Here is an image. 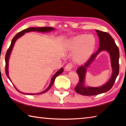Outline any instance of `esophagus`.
<instances>
[{"label":"esophagus","instance_id":"obj_1","mask_svg":"<svg viewBox=\"0 0 126 126\" xmlns=\"http://www.w3.org/2000/svg\"><path fill=\"white\" fill-rule=\"evenodd\" d=\"M73 66H74V65L73 64H72L71 63H69L68 64H66L65 65V70L66 71H70L72 69V68H73Z\"/></svg>","mask_w":126,"mask_h":126}]
</instances>
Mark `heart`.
<instances>
[{"label":"heart","instance_id":"1","mask_svg":"<svg viewBox=\"0 0 126 126\" xmlns=\"http://www.w3.org/2000/svg\"><path fill=\"white\" fill-rule=\"evenodd\" d=\"M96 39L92 34L79 35L69 40L66 44V49L75 51L73 55L75 62L82 63L86 61L94 51Z\"/></svg>","mask_w":126,"mask_h":126}]
</instances>
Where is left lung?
Wrapping results in <instances>:
<instances>
[{
	"label": "left lung",
	"instance_id": "1",
	"mask_svg": "<svg viewBox=\"0 0 126 126\" xmlns=\"http://www.w3.org/2000/svg\"><path fill=\"white\" fill-rule=\"evenodd\" d=\"M99 37L100 46L97 52L91 56L84 65H81L77 69L76 73L79 75V81L75 88L76 92L85 96H92L106 93L113 87L117 76L119 73V50L114 40L107 32L100 30H96ZM102 50L107 51L110 55L111 63L112 68V74L110 79L101 87H92L85 86V74L86 69L98 54Z\"/></svg>",
	"mask_w": 126,
	"mask_h": 126
}]
</instances>
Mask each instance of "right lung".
<instances>
[{"label":"right lung","instance_id":"1","mask_svg":"<svg viewBox=\"0 0 126 126\" xmlns=\"http://www.w3.org/2000/svg\"><path fill=\"white\" fill-rule=\"evenodd\" d=\"M55 29L51 28V27H41V28H29L28 29H26L25 30H23L22 31L19 32H18L16 35L13 37L12 41H11V43L10 46L9 47V49H8L6 53V55H5V73H6V75L7 77H8V79H9L11 82V80L10 77L9 76V58H10V56L11 55V53L12 52V50L13 49V46H14L15 43L16 41H17V39H18L19 38H20V37H22L23 35L25 34V33L26 32H31V31H37V32H50L51 31L54 30ZM64 70V69L63 68H62L61 69H60V70H58L56 73L54 74V75H53L51 79V82H50V84L49 85V87H48L46 90H45L43 92H42L41 93H37V94H27V93H22L19 92V91L18 90V89L17 88H16V87L14 85V87H15V88L18 92H20V93H22L24 94H26V95H38V94H41L43 93H44L45 92H47V90H49L50 89V88L51 87V86L52 85V84H53V83H54V81L55 80L56 77H57V76H58L59 75H60L61 74H62L63 73V71Z\"/></svg>","mask_w":126,"mask_h":126}]
</instances>
